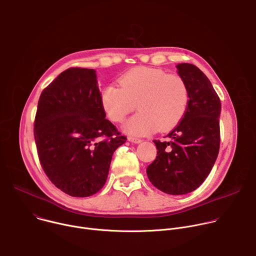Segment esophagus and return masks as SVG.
<instances>
[{"label":"esophagus","instance_id":"obj_1","mask_svg":"<svg viewBox=\"0 0 256 256\" xmlns=\"http://www.w3.org/2000/svg\"><path fill=\"white\" fill-rule=\"evenodd\" d=\"M128 140H130V142H134V144H140V142H142V140H140V138H132V136L128 138Z\"/></svg>","mask_w":256,"mask_h":256}]
</instances>
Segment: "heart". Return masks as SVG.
Segmentation results:
<instances>
[{"mask_svg":"<svg viewBox=\"0 0 256 256\" xmlns=\"http://www.w3.org/2000/svg\"><path fill=\"white\" fill-rule=\"evenodd\" d=\"M120 86L107 85L100 101L107 118L122 122L136 107L138 112L124 124L126 134L149 136L166 132L184 118L190 102L188 84L177 75H167L159 68L138 66L120 79Z\"/></svg>","mask_w":256,"mask_h":256,"instance_id":"obj_1","label":"heart"}]
</instances>
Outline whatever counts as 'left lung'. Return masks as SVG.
<instances>
[{
	"instance_id": "1",
	"label": "left lung",
	"mask_w": 256,
	"mask_h": 256,
	"mask_svg": "<svg viewBox=\"0 0 256 256\" xmlns=\"http://www.w3.org/2000/svg\"><path fill=\"white\" fill-rule=\"evenodd\" d=\"M176 68L190 90L188 106L184 118L167 134L170 140H153L157 157L147 167V175L161 192L181 196L196 190L216 160L222 107L210 81L198 66L184 62Z\"/></svg>"
}]
</instances>
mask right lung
Wrapping results in <instances>:
<instances>
[{
    "label": "right lung",
    "instance_id": "1",
    "mask_svg": "<svg viewBox=\"0 0 256 256\" xmlns=\"http://www.w3.org/2000/svg\"><path fill=\"white\" fill-rule=\"evenodd\" d=\"M105 116L93 68L66 70L40 97L34 122L40 161L52 184L70 196L98 192L114 151L126 140Z\"/></svg>",
    "mask_w": 256,
    "mask_h": 256
}]
</instances>
